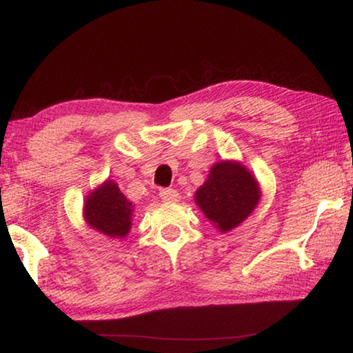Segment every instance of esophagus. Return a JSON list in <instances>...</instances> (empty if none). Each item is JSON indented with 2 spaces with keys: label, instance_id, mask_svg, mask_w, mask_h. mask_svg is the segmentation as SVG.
<instances>
[{
  "label": "esophagus",
  "instance_id": "34e87169",
  "mask_svg": "<svg viewBox=\"0 0 353 353\" xmlns=\"http://www.w3.org/2000/svg\"><path fill=\"white\" fill-rule=\"evenodd\" d=\"M159 196H160V199L170 201V203H172V201H177L179 193L176 192L174 188H161Z\"/></svg>",
  "mask_w": 353,
  "mask_h": 353
}]
</instances>
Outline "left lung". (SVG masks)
<instances>
[{
    "mask_svg": "<svg viewBox=\"0 0 353 353\" xmlns=\"http://www.w3.org/2000/svg\"><path fill=\"white\" fill-rule=\"evenodd\" d=\"M259 201V187L242 165L221 161L212 168L196 192V204L204 215L226 232L239 226Z\"/></svg>",
    "mask_w": 353,
    "mask_h": 353,
    "instance_id": "obj_1",
    "label": "left lung"
}]
</instances>
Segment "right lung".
Masks as SVG:
<instances>
[{
  "mask_svg": "<svg viewBox=\"0 0 353 353\" xmlns=\"http://www.w3.org/2000/svg\"><path fill=\"white\" fill-rule=\"evenodd\" d=\"M133 205L114 182H106L86 199L85 218L89 226L110 237H125L130 231Z\"/></svg>",
  "mask_w": 353,
  "mask_h": 353,
  "instance_id": "add662e5",
  "label": "right lung"
}]
</instances>
